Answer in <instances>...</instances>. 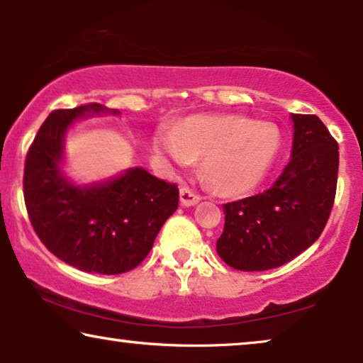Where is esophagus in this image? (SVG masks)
Here are the masks:
<instances>
[{"label":"esophagus","instance_id":"obj_1","mask_svg":"<svg viewBox=\"0 0 363 363\" xmlns=\"http://www.w3.org/2000/svg\"><path fill=\"white\" fill-rule=\"evenodd\" d=\"M201 198L195 195L190 188H182L180 190V203L182 206H195L196 203H200Z\"/></svg>","mask_w":363,"mask_h":363}]
</instances>
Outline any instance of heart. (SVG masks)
<instances>
[{"instance_id": "heart-1", "label": "heart", "mask_w": 363, "mask_h": 363, "mask_svg": "<svg viewBox=\"0 0 363 363\" xmlns=\"http://www.w3.org/2000/svg\"><path fill=\"white\" fill-rule=\"evenodd\" d=\"M153 150L177 167L203 158L213 188L242 195L262 182L279 150V133L267 122L242 116H195L158 128Z\"/></svg>"}]
</instances>
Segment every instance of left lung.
<instances>
[{"label": "left lung", "mask_w": 363, "mask_h": 363, "mask_svg": "<svg viewBox=\"0 0 363 363\" xmlns=\"http://www.w3.org/2000/svg\"><path fill=\"white\" fill-rule=\"evenodd\" d=\"M291 160L269 190L223 205L216 251L240 271H267L304 252L329 220L339 145L317 116L291 113Z\"/></svg>", "instance_id": "1"}]
</instances>
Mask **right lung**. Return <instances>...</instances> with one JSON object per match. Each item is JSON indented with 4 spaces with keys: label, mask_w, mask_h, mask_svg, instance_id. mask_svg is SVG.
<instances>
[{
    "label": "right lung",
    "mask_w": 363,
    "mask_h": 363,
    "mask_svg": "<svg viewBox=\"0 0 363 363\" xmlns=\"http://www.w3.org/2000/svg\"><path fill=\"white\" fill-rule=\"evenodd\" d=\"M121 116L117 108L87 104L54 111L39 128L24 167V201L44 246L69 266L97 274L133 269L178 208L177 185L145 168H127L91 183L64 172L66 133L82 118Z\"/></svg>",
    "instance_id": "add662e5"
}]
</instances>
